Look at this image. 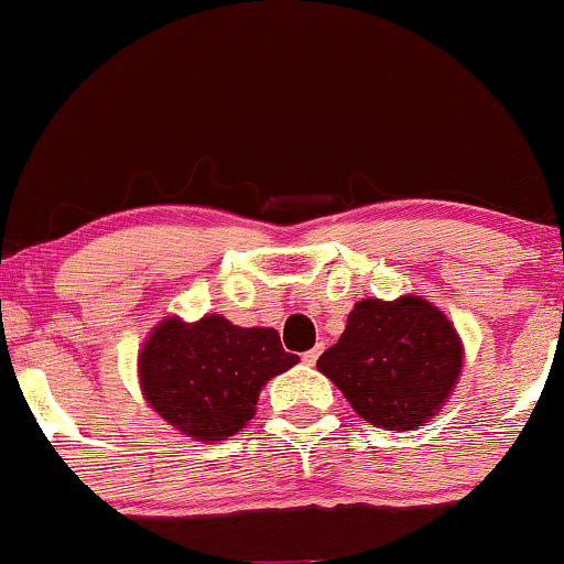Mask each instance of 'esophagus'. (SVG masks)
Instances as JSON below:
<instances>
[{
    "label": "esophagus",
    "instance_id": "34e87169",
    "mask_svg": "<svg viewBox=\"0 0 564 564\" xmlns=\"http://www.w3.org/2000/svg\"><path fill=\"white\" fill-rule=\"evenodd\" d=\"M321 352H323V345L307 349V352H302V364L304 366H315V364H318V355Z\"/></svg>",
    "mask_w": 564,
    "mask_h": 564
}]
</instances>
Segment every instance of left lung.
Segmentation results:
<instances>
[{"label": "left lung", "mask_w": 564, "mask_h": 564, "mask_svg": "<svg viewBox=\"0 0 564 564\" xmlns=\"http://www.w3.org/2000/svg\"><path fill=\"white\" fill-rule=\"evenodd\" d=\"M464 347L432 302L405 294L364 300L318 358V371L345 392L360 419L384 430H419L456 387Z\"/></svg>", "instance_id": "1"}]
</instances>
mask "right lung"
Here are the masks:
<instances>
[{"label":"right lung","mask_w":564,"mask_h":564,"mask_svg":"<svg viewBox=\"0 0 564 564\" xmlns=\"http://www.w3.org/2000/svg\"><path fill=\"white\" fill-rule=\"evenodd\" d=\"M296 360L275 328H241L212 313L196 323L161 321L140 349L138 371L142 394L164 422L212 443L238 435L262 387Z\"/></svg>","instance_id":"right-lung-1"}]
</instances>
